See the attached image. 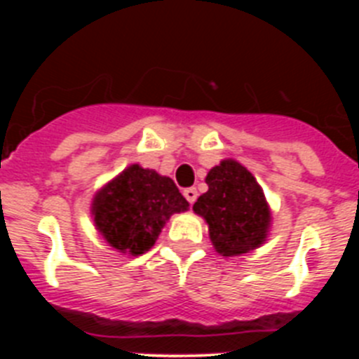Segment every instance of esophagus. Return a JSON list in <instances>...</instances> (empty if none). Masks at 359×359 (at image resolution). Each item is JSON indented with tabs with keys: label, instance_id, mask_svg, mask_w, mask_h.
<instances>
[{
	"label": "esophagus",
	"instance_id": "obj_1",
	"mask_svg": "<svg viewBox=\"0 0 359 359\" xmlns=\"http://www.w3.org/2000/svg\"><path fill=\"white\" fill-rule=\"evenodd\" d=\"M183 196H185L187 201H189L190 205H194V201L198 199V190H196L194 187H190V189L183 190Z\"/></svg>",
	"mask_w": 359,
	"mask_h": 359
}]
</instances>
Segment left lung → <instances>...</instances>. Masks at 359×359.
<instances>
[{"instance_id":"8db88e82","label":"left lung","mask_w":359,"mask_h":359,"mask_svg":"<svg viewBox=\"0 0 359 359\" xmlns=\"http://www.w3.org/2000/svg\"><path fill=\"white\" fill-rule=\"evenodd\" d=\"M205 182L208 190L192 208L207 221L215 252L236 257L259 248L268 237L271 212L253 174L239 161L223 160Z\"/></svg>"}]
</instances>
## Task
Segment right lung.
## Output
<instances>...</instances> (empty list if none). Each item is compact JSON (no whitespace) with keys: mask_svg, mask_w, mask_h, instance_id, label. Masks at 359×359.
I'll return each instance as SVG.
<instances>
[{"mask_svg":"<svg viewBox=\"0 0 359 359\" xmlns=\"http://www.w3.org/2000/svg\"><path fill=\"white\" fill-rule=\"evenodd\" d=\"M189 201L167 176L131 165L98 190L91 203L97 230L109 246L128 255H142L154 246L172 214Z\"/></svg>","mask_w":359,"mask_h":359,"instance_id":"1","label":"right lung"}]
</instances>
